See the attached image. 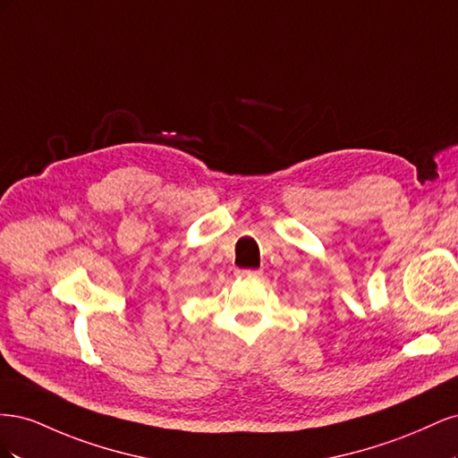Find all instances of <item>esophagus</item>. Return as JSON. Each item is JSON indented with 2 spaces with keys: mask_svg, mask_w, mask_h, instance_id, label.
<instances>
[{
  "mask_svg": "<svg viewBox=\"0 0 458 458\" xmlns=\"http://www.w3.org/2000/svg\"><path fill=\"white\" fill-rule=\"evenodd\" d=\"M237 276H258V275H261V271L259 269H237V273H234Z\"/></svg>",
  "mask_w": 458,
  "mask_h": 458,
  "instance_id": "34e87169",
  "label": "esophagus"
}]
</instances>
